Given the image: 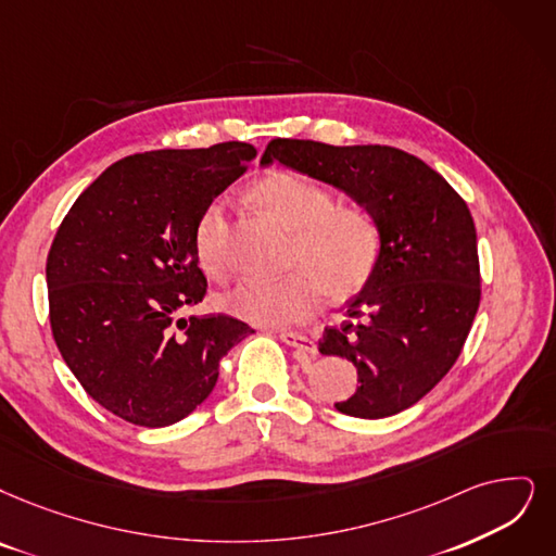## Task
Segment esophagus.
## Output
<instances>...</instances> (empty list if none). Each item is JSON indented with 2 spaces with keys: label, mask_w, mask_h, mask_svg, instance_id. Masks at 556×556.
<instances>
[{
  "label": "esophagus",
  "mask_w": 556,
  "mask_h": 556,
  "mask_svg": "<svg viewBox=\"0 0 556 556\" xmlns=\"http://www.w3.org/2000/svg\"><path fill=\"white\" fill-rule=\"evenodd\" d=\"M280 340H282L287 346H292L299 355H315V353H317V344H315L313 340H309V338L301 336V332L282 330V332H280Z\"/></svg>",
  "instance_id": "obj_1"
}]
</instances>
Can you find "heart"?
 Wrapping results in <instances>:
<instances>
[{
    "label": "heart",
    "mask_w": 556,
    "mask_h": 556,
    "mask_svg": "<svg viewBox=\"0 0 556 556\" xmlns=\"http://www.w3.org/2000/svg\"><path fill=\"white\" fill-rule=\"evenodd\" d=\"M257 203L294 230L290 264L280 278H243L220 296V307L257 326H290L315 313L321 294L342 301L358 294L379 266L383 232L365 205H336L332 193L296 173H269L253 189ZM195 257L207 276L224 278L226 212L212 203L195 224Z\"/></svg>",
    "instance_id": "obj_1"
}]
</instances>
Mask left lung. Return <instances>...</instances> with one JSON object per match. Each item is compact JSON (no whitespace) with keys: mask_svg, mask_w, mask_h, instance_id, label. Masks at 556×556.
I'll return each instance as SVG.
<instances>
[{"mask_svg":"<svg viewBox=\"0 0 556 556\" xmlns=\"http://www.w3.org/2000/svg\"><path fill=\"white\" fill-rule=\"evenodd\" d=\"M280 162L346 193L379 218L383 249L371 280L326 328L319 353L358 369V388L336 408L381 419L431 392L456 363L481 287L472 214L450 182L390 146L274 139L260 164Z\"/></svg>","mask_w":556,"mask_h":556,"instance_id":"1","label":"left lung"}]
</instances>
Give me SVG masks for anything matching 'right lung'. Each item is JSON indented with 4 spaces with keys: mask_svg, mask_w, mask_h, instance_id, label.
<instances>
[{
    "mask_svg": "<svg viewBox=\"0 0 556 556\" xmlns=\"http://www.w3.org/2000/svg\"><path fill=\"white\" fill-rule=\"evenodd\" d=\"M255 154L239 141L131 154L56 230L46 266L54 342L81 388L131 425L162 429L193 413L220 358L253 332L226 315H177L207 290L198 218Z\"/></svg>",
    "mask_w": 556,
    "mask_h": 556,
    "instance_id": "add662e5",
    "label": "right lung"
}]
</instances>
